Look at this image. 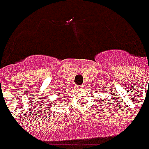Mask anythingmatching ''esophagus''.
Here are the masks:
<instances>
[{"instance_id": "obj_1", "label": "esophagus", "mask_w": 149, "mask_h": 149, "mask_svg": "<svg viewBox=\"0 0 149 149\" xmlns=\"http://www.w3.org/2000/svg\"><path fill=\"white\" fill-rule=\"evenodd\" d=\"M78 87V89H82V88H84V86H82V85H81V86H77Z\"/></svg>"}]
</instances>
